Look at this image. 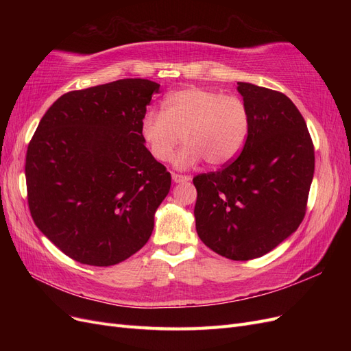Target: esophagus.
Segmentation results:
<instances>
[{
  "label": "esophagus",
  "mask_w": 351,
  "mask_h": 351,
  "mask_svg": "<svg viewBox=\"0 0 351 351\" xmlns=\"http://www.w3.org/2000/svg\"><path fill=\"white\" fill-rule=\"evenodd\" d=\"M189 180H190L189 176H182V174L173 173V182L174 183H186V182H189Z\"/></svg>",
  "instance_id": "1"
}]
</instances>
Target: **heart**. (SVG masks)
<instances>
[{"instance_id": "heart-1", "label": "heart", "mask_w": 351, "mask_h": 351, "mask_svg": "<svg viewBox=\"0 0 351 351\" xmlns=\"http://www.w3.org/2000/svg\"><path fill=\"white\" fill-rule=\"evenodd\" d=\"M249 125V110L239 97L190 86L169 93L162 111H146L139 133L159 162L168 161L182 133L186 143L173 159L177 168H190L204 158L209 165L221 167L240 154Z\"/></svg>"}]
</instances>
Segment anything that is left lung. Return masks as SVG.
I'll return each mask as SVG.
<instances>
[{
	"instance_id": "8db88e82",
	"label": "left lung",
	"mask_w": 351,
	"mask_h": 351,
	"mask_svg": "<svg viewBox=\"0 0 351 351\" xmlns=\"http://www.w3.org/2000/svg\"><path fill=\"white\" fill-rule=\"evenodd\" d=\"M250 115L234 161L193 178L196 231L232 261L261 258L299 228L315 171L311 134L284 93L237 82Z\"/></svg>"
}]
</instances>
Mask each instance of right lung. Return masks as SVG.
<instances>
[{"label": "right lung", "mask_w": 351, "mask_h": 351, "mask_svg": "<svg viewBox=\"0 0 351 351\" xmlns=\"http://www.w3.org/2000/svg\"><path fill=\"white\" fill-rule=\"evenodd\" d=\"M159 84L121 79L64 93L26 155L30 215L69 258L110 267L149 240L171 174L146 149L139 125Z\"/></svg>", "instance_id": "obj_1"}]
</instances>
